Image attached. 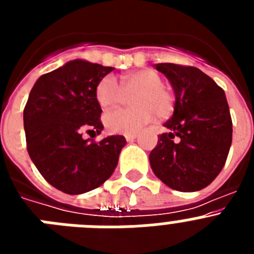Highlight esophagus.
<instances>
[{"instance_id": "obj_1", "label": "esophagus", "mask_w": 254, "mask_h": 254, "mask_svg": "<svg viewBox=\"0 0 254 254\" xmlns=\"http://www.w3.org/2000/svg\"><path fill=\"white\" fill-rule=\"evenodd\" d=\"M125 137L127 141H133L134 138L137 137V133H126Z\"/></svg>"}]
</instances>
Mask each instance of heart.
<instances>
[{
    "mask_svg": "<svg viewBox=\"0 0 254 254\" xmlns=\"http://www.w3.org/2000/svg\"><path fill=\"white\" fill-rule=\"evenodd\" d=\"M133 108H121L104 114L103 122L113 133H134L159 117H167L174 107L172 91L163 86V78L152 69H138L122 76L121 84L108 75L99 81L95 90L96 100L103 109L120 104L125 91H134Z\"/></svg>",
    "mask_w": 254,
    "mask_h": 254,
    "instance_id": "heart-1",
    "label": "heart"
}]
</instances>
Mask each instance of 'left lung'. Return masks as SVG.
I'll return each instance as SVG.
<instances>
[{
  "label": "left lung",
  "instance_id": "left-lung-1",
  "mask_svg": "<svg viewBox=\"0 0 254 254\" xmlns=\"http://www.w3.org/2000/svg\"><path fill=\"white\" fill-rule=\"evenodd\" d=\"M172 85L174 113L164 123L168 132L150 152L154 174L168 187L196 192L223 169L232 145L233 123L224 90L201 69L158 64Z\"/></svg>",
  "mask_w": 254,
  "mask_h": 254
}]
</instances>
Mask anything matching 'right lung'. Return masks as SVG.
I'll return each mask as SVG.
<instances>
[{"label":"right lung","mask_w":254,"mask_h":254,"mask_svg":"<svg viewBox=\"0 0 254 254\" xmlns=\"http://www.w3.org/2000/svg\"><path fill=\"white\" fill-rule=\"evenodd\" d=\"M113 67L73 60L37 80L24 109L30 159L49 185L68 194L102 186L113 174L126 138L108 136L99 142L102 108L95 90Z\"/></svg>","instance_id":"obj_1"}]
</instances>
